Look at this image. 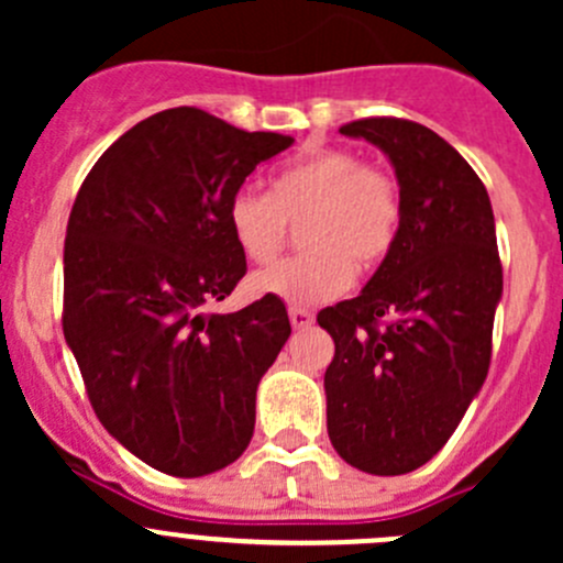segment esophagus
I'll list each match as a JSON object with an SVG mask.
<instances>
[{
    "instance_id": "esophagus-1",
    "label": "esophagus",
    "mask_w": 563,
    "mask_h": 563,
    "mask_svg": "<svg viewBox=\"0 0 563 563\" xmlns=\"http://www.w3.org/2000/svg\"><path fill=\"white\" fill-rule=\"evenodd\" d=\"M288 318H291L294 329H305V327H310V323H313V313H310V310H305V308H288Z\"/></svg>"
}]
</instances>
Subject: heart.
<instances>
[{
    "label": "heart",
    "instance_id": "b5f03b06",
    "mask_svg": "<svg viewBox=\"0 0 563 563\" xmlns=\"http://www.w3.org/2000/svg\"><path fill=\"white\" fill-rule=\"evenodd\" d=\"M231 236L245 258L266 264L280 253L288 220H299L297 255L253 277L258 294L294 305L338 297L356 272L389 258L400 236V187L351 150H316L280 168L269 192L240 187L225 203Z\"/></svg>",
    "mask_w": 563,
    "mask_h": 563
}]
</instances>
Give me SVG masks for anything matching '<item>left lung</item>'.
<instances>
[{
  "label": "left lung",
  "mask_w": 563,
  "mask_h": 563,
  "mask_svg": "<svg viewBox=\"0 0 563 563\" xmlns=\"http://www.w3.org/2000/svg\"><path fill=\"white\" fill-rule=\"evenodd\" d=\"M340 133L387 152L402 223L360 297L318 313L334 340L327 430L349 465L397 476L450 441L487 378L504 288L496 220L474 168L424 124L367 117Z\"/></svg>",
  "instance_id": "1"
}]
</instances>
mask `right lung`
<instances>
[{
    "label": "right lung",
    "mask_w": 563,
    "mask_h": 563,
    "mask_svg": "<svg viewBox=\"0 0 563 563\" xmlns=\"http://www.w3.org/2000/svg\"><path fill=\"white\" fill-rule=\"evenodd\" d=\"M291 144L168 108L113 141L73 203L65 340L103 428L163 474H212L253 439L255 389L291 334L286 305L207 308L247 272L231 192Z\"/></svg>",
    "instance_id": "right-lung-1"
}]
</instances>
